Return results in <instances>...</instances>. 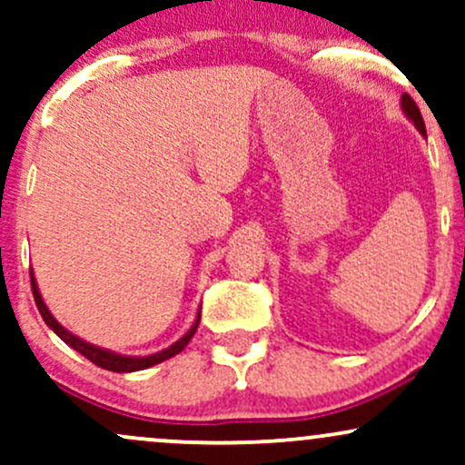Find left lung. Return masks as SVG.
Here are the masks:
<instances>
[{
    "mask_svg": "<svg viewBox=\"0 0 465 465\" xmlns=\"http://www.w3.org/2000/svg\"><path fill=\"white\" fill-rule=\"evenodd\" d=\"M402 111L411 117V120H413V124L418 126V131L421 133V135H426V126H424V120H421V114H420L418 104H415V100L411 98L409 94L402 95Z\"/></svg>",
    "mask_w": 465,
    "mask_h": 465,
    "instance_id": "8db88e82",
    "label": "left lung"
}]
</instances>
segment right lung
Wrapping results in <instances>:
<instances>
[{"label": "right lung", "mask_w": 465, "mask_h": 465, "mask_svg": "<svg viewBox=\"0 0 465 465\" xmlns=\"http://www.w3.org/2000/svg\"><path fill=\"white\" fill-rule=\"evenodd\" d=\"M30 284H32V295H35L36 308H39V312H41V317H44V322L50 325V328L54 330V332L61 336L63 341H65L69 348H74L76 351H80V354H83L84 359L92 361L94 365L103 367V370H109V371H120V373L137 371V370H146V367L157 365V362H162V361H168L170 356L179 354V351L190 343V339H192V336H194L196 328H199L201 314H199V317H196V323L192 325L190 332L185 334L183 339H179L174 345H170L168 350L157 351V354H153V356H142V359H133V356H120V354H114V351H109V350H100V348H95V345L84 343V341H80L78 336L69 334L67 330L63 328V325L58 323L54 317H52L50 311H47V306L44 303V300H41L39 288H36V282H35V277H32V273H30Z\"/></svg>", "instance_id": "right-lung-1"}]
</instances>
